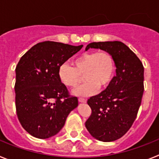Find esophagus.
<instances>
[{"instance_id": "obj_1", "label": "esophagus", "mask_w": 159, "mask_h": 159, "mask_svg": "<svg viewBox=\"0 0 159 159\" xmlns=\"http://www.w3.org/2000/svg\"><path fill=\"white\" fill-rule=\"evenodd\" d=\"M79 101L80 102H86L87 100L85 99H84V98H79Z\"/></svg>"}]
</instances>
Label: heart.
Returning a JSON list of instances; mask_svg holds the SVG:
<instances>
[{
    "instance_id": "b5f03b06",
    "label": "heart",
    "mask_w": 159,
    "mask_h": 159,
    "mask_svg": "<svg viewBox=\"0 0 159 159\" xmlns=\"http://www.w3.org/2000/svg\"><path fill=\"white\" fill-rule=\"evenodd\" d=\"M72 66L64 63L60 66L58 76L67 88H75L82 81L85 83L73 91V94L82 96L92 95L110 84L115 74V60L107 52H91L80 55L72 60Z\"/></svg>"
}]
</instances>
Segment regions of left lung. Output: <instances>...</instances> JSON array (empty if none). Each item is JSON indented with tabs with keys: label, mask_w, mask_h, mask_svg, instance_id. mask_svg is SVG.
I'll return each instance as SVG.
<instances>
[{
	"label": "left lung",
	"mask_w": 159,
	"mask_h": 159,
	"mask_svg": "<svg viewBox=\"0 0 159 159\" xmlns=\"http://www.w3.org/2000/svg\"><path fill=\"white\" fill-rule=\"evenodd\" d=\"M89 48L110 53L115 60L116 75L104 91L88 100L92 115L85 126L95 139L115 141L127 133L136 119L144 92V67L123 42H93L85 50Z\"/></svg>",
	"instance_id": "left-lung-1"
}]
</instances>
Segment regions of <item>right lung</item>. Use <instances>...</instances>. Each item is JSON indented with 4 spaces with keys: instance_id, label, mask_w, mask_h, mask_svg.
I'll return each mask as SVG.
<instances>
[{
    "instance_id": "obj_1",
    "label": "right lung",
    "mask_w": 159,
    "mask_h": 159,
    "mask_svg": "<svg viewBox=\"0 0 159 159\" xmlns=\"http://www.w3.org/2000/svg\"><path fill=\"white\" fill-rule=\"evenodd\" d=\"M83 45L54 41L36 43L24 55L16 67V110L26 131L37 139L59 133L78 99L68 94L58 76L60 66Z\"/></svg>"
}]
</instances>
